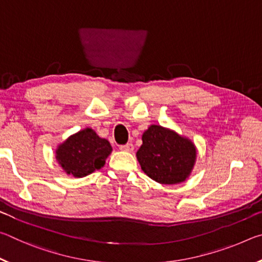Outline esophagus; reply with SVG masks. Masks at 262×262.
Returning a JSON list of instances; mask_svg holds the SVG:
<instances>
[{
  "instance_id": "1",
  "label": "esophagus",
  "mask_w": 262,
  "mask_h": 262,
  "mask_svg": "<svg viewBox=\"0 0 262 262\" xmlns=\"http://www.w3.org/2000/svg\"><path fill=\"white\" fill-rule=\"evenodd\" d=\"M120 149L122 150V151H127V152H132L133 150H134V145H133L132 143H127L125 145H121Z\"/></svg>"
}]
</instances>
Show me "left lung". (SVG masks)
<instances>
[{
	"label": "left lung",
	"instance_id": "8db88e82",
	"mask_svg": "<svg viewBox=\"0 0 262 262\" xmlns=\"http://www.w3.org/2000/svg\"><path fill=\"white\" fill-rule=\"evenodd\" d=\"M198 149L188 137L161 125H150L136 152L142 171L163 185L184 183L192 173Z\"/></svg>",
	"mask_w": 262,
	"mask_h": 262
}]
</instances>
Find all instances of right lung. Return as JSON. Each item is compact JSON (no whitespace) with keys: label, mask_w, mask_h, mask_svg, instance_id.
I'll return each mask as SVG.
<instances>
[{"label":"right lung","mask_w":262,"mask_h":262,"mask_svg":"<svg viewBox=\"0 0 262 262\" xmlns=\"http://www.w3.org/2000/svg\"><path fill=\"white\" fill-rule=\"evenodd\" d=\"M111 152L110 142L101 139L92 128L86 127L57 145L55 158L68 176L83 178L100 170Z\"/></svg>","instance_id":"right-lung-1"}]
</instances>
